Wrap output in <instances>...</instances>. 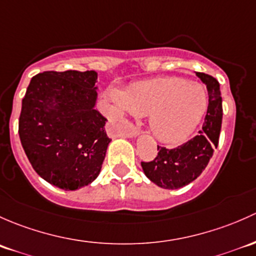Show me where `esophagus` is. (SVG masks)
Listing matches in <instances>:
<instances>
[{
  "label": "esophagus",
  "instance_id": "esophagus-1",
  "mask_svg": "<svg viewBox=\"0 0 256 256\" xmlns=\"http://www.w3.org/2000/svg\"><path fill=\"white\" fill-rule=\"evenodd\" d=\"M124 134L127 136H139V134H140V129H138L136 127H134V126H132V127L129 128Z\"/></svg>",
  "mask_w": 256,
  "mask_h": 256
}]
</instances>
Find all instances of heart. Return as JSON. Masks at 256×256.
<instances>
[{
    "mask_svg": "<svg viewBox=\"0 0 256 256\" xmlns=\"http://www.w3.org/2000/svg\"><path fill=\"white\" fill-rule=\"evenodd\" d=\"M110 98L120 116H146L150 132L168 144L188 138L208 108L207 90L178 76L138 81L124 91L114 88Z\"/></svg>",
    "mask_w": 256,
    "mask_h": 256,
    "instance_id": "b5f03b06",
    "label": "heart"
}]
</instances>
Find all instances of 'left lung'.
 Returning a JSON list of instances; mask_svg holds the SVG:
<instances>
[{"label":"left lung","mask_w":256,"mask_h":256,"mask_svg":"<svg viewBox=\"0 0 256 256\" xmlns=\"http://www.w3.org/2000/svg\"><path fill=\"white\" fill-rule=\"evenodd\" d=\"M208 90V108L198 134L178 148L158 146V155L152 162H142L144 174L162 188L175 190L196 180L206 168L218 146L222 127V97L220 84L213 76L196 72Z\"/></svg>","instance_id":"left-lung-1"}]
</instances>
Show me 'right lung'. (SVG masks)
Segmentation results:
<instances>
[{"mask_svg": "<svg viewBox=\"0 0 256 256\" xmlns=\"http://www.w3.org/2000/svg\"><path fill=\"white\" fill-rule=\"evenodd\" d=\"M96 71H46L33 76L22 100L20 143L36 172L74 191L98 176L110 139L94 110Z\"/></svg>", "mask_w": 256, "mask_h": 256, "instance_id": "add662e5", "label": "right lung"}]
</instances>
